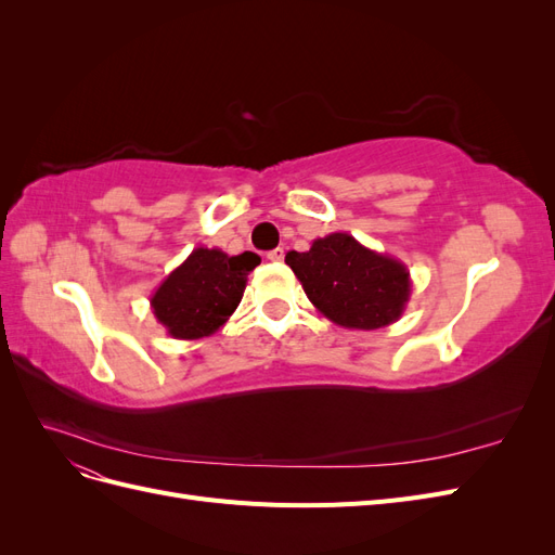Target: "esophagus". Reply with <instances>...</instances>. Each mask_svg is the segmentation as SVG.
I'll return each mask as SVG.
<instances>
[{
  "instance_id": "esophagus-1",
  "label": "esophagus",
  "mask_w": 555,
  "mask_h": 555,
  "mask_svg": "<svg viewBox=\"0 0 555 555\" xmlns=\"http://www.w3.org/2000/svg\"><path fill=\"white\" fill-rule=\"evenodd\" d=\"M284 259V249L282 247H275V249H271V251H268V261H282Z\"/></svg>"
}]
</instances>
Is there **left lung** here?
<instances>
[{
    "label": "left lung",
    "instance_id": "8db88e82",
    "mask_svg": "<svg viewBox=\"0 0 555 555\" xmlns=\"http://www.w3.org/2000/svg\"><path fill=\"white\" fill-rule=\"evenodd\" d=\"M287 266L310 304L333 324L384 328L402 317L412 294L408 266L361 245L345 231L317 238L308 251H287Z\"/></svg>",
    "mask_w": 555,
    "mask_h": 555
}]
</instances>
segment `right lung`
<instances>
[{
  "label": "right lung",
  "instance_id": "add662e5",
  "mask_svg": "<svg viewBox=\"0 0 555 555\" xmlns=\"http://www.w3.org/2000/svg\"><path fill=\"white\" fill-rule=\"evenodd\" d=\"M259 263L255 251L231 257L217 247H196L150 296V308L171 338H206L236 312L247 275Z\"/></svg>",
  "mask_w": 555,
  "mask_h": 555
}]
</instances>
